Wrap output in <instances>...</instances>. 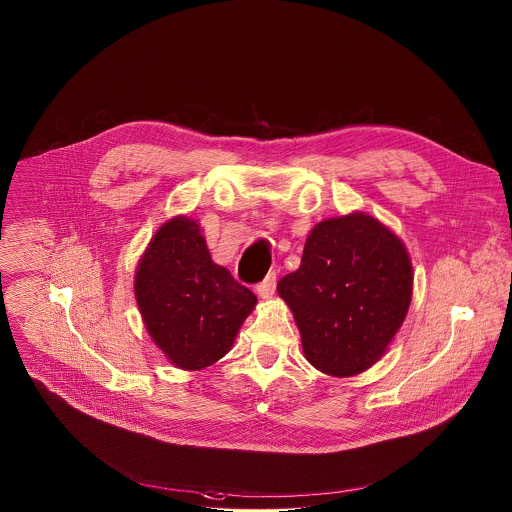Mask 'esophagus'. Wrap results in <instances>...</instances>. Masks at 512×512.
<instances>
[{
  "instance_id": "34e87169",
  "label": "esophagus",
  "mask_w": 512,
  "mask_h": 512,
  "mask_svg": "<svg viewBox=\"0 0 512 512\" xmlns=\"http://www.w3.org/2000/svg\"><path fill=\"white\" fill-rule=\"evenodd\" d=\"M274 292H276V274L272 272V274L266 276L264 282H260V284L256 286V293H258L262 299H270V297L274 295Z\"/></svg>"
}]
</instances>
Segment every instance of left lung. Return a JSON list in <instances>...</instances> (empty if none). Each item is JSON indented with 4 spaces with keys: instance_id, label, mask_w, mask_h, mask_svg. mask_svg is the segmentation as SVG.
I'll list each match as a JSON object with an SVG mask.
<instances>
[{
    "instance_id": "obj_1",
    "label": "left lung",
    "mask_w": 512,
    "mask_h": 512,
    "mask_svg": "<svg viewBox=\"0 0 512 512\" xmlns=\"http://www.w3.org/2000/svg\"><path fill=\"white\" fill-rule=\"evenodd\" d=\"M412 290L404 242L361 211L317 222L301 266L278 284L303 357L337 378L361 374L384 357L408 315Z\"/></svg>"
}]
</instances>
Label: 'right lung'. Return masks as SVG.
Masks as SVG:
<instances>
[{"label":"right lung","instance_id":"add662e5","mask_svg":"<svg viewBox=\"0 0 512 512\" xmlns=\"http://www.w3.org/2000/svg\"><path fill=\"white\" fill-rule=\"evenodd\" d=\"M134 295L151 341L181 370L215 365L258 303L213 262L201 224L165 220L151 236L134 276Z\"/></svg>","mask_w":512,"mask_h":512}]
</instances>
